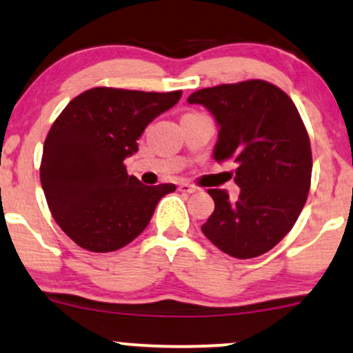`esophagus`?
<instances>
[{
    "mask_svg": "<svg viewBox=\"0 0 353 353\" xmlns=\"http://www.w3.org/2000/svg\"><path fill=\"white\" fill-rule=\"evenodd\" d=\"M178 190L183 193H194V192H198V186H194L192 183H180L178 185Z\"/></svg>",
    "mask_w": 353,
    "mask_h": 353,
    "instance_id": "esophagus-1",
    "label": "esophagus"
}]
</instances>
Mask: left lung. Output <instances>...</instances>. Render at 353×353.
I'll use <instances>...</instances> for the list:
<instances>
[{
    "label": "left lung",
    "mask_w": 353,
    "mask_h": 353,
    "mask_svg": "<svg viewBox=\"0 0 353 353\" xmlns=\"http://www.w3.org/2000/svg\"><path fill=\"white\" fill-rule=\"evenodd\" d=\"M186 101L216 119L214 160L239 165L238 200L226 190H208L214 211L203 234L233 258H258L292 230L307 200L312 152L299 110L284 90L261 79L206 87Z\"/></svg>",
    "instance_id": "obj_1"
}]
</instances>
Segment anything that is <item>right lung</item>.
<instances>
[{
  "label": "right lung",
  "instance_id": "1",
  "mask_svg": "<svg viewBox=\"0 0 353 353\" xmlns=\"http://www.w3.org/2000/svg\"><path fill=\"white\" fill-rule=\"evenodd\" d=\"M181 90L94 87L74 97L44 140L41 185L52 218L77 246L117 251L150 223L157 203L173 183L143 185L123 160L139 150V137Z\"/></svg>",
  "mask_w": 353,
  "mask_h": 353
}]
</instances>
